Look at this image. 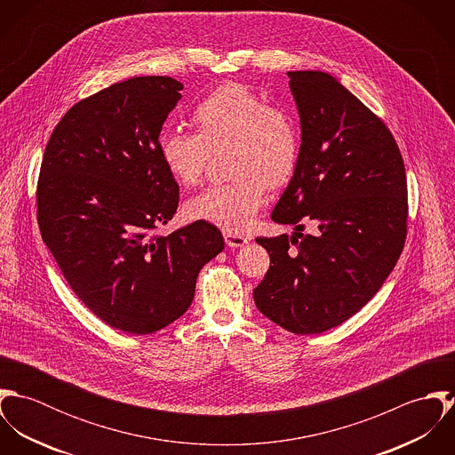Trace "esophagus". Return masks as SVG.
Masks as SVG:
<instances>
[{"label": "esophagus", "instance_id": "esophagus-1", "mask_svg": "<svg viewBox=\"0 0 455 455\" xmlns=\"http://www.w3.org/2000/svg\"><path fill=\"white\" fill-rule=\"evenodd\" d=\"M224 240H226V245L231 249H238L249 243V238L245 235L235 233V231H224Z\"/></svg>", "mask_w": 455, "mask_h": 455}]
</instances>
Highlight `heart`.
I'll list each match as a JSON object with an SVG mask.
<instances>
[{"instance_id": "b5f03b06", "label": "heart", "mask_w": 455, "mask_h": 455, "mask_svg": "<svg viewBox=\"0 0 455 455\" xmlns=\"http://www.w3.org/2000/svg\"><path fill=\"white\" fill-rule=\"evenodd\" d=\"M196 132L173 130L159 136L163 166L184 188H195L212 154H226L233 180L212 186L186 204V213L224 231L249 228L266 199V184L285 186L298 170L301 132L292 114L269 105L252 87L226 82L193 110Z\"/></svg>"}]
</instances>
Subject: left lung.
<instances>
[{"label": "left lung", "mask_w": 455, "mask_h": 455, "mask_svg": "<svg viewBox=\"0 0 455 455\" xmlns=\"http://www.w3.org/2000/svg\"><path fill=\"white\" fill-rule=\"evenodd\" d=\"M287 75L301 157L271 219L296 233L256 240L269 269L254 301L275 324L317 334L357 314L394 269L406 238V175L389 128L332 75ZM301 220L320 233L299 234Z\"/></svg>", "instance_id": "left-lung-1"}]
</instances>
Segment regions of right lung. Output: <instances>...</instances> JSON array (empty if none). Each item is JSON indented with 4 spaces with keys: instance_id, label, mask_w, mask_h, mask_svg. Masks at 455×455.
Wrapping results in <instances>:
<instances>
[{
    "instance_id": "obj_1",
    "label": "right lung",
    "mask_w": 455,
    "mask_h": 455,
    "mask_svg": "<svg viewBox=\"0 0 455 455\" xmlns=\"http://www.w3.org/2000/svg\"><path fill=\"white\" fill-rule=\"evenodd\" d=\"M182 89L172 76H134L78 101L52 131L40 168L42 240L78 299L130 334L182 317L199 269L224 249L204 220L152 233L179 206L157 141Z\"/></svg>"
}]
</instances>
